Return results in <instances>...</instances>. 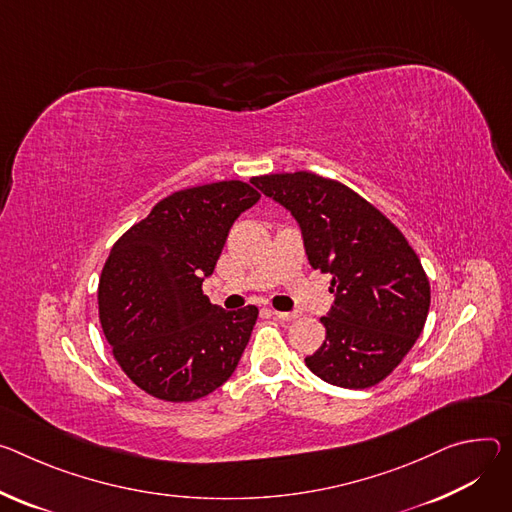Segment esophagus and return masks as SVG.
<instances>
[{
    "label": "esophagus",
    "mask_w": 512,
    "mask_h": 512,
    "mask_svg": "<svg viewBox=\"0 0 512 512\" xmlns=\"http://www.w3.org/2000/svg\"><path fill=\"white\" fill-rule=\"evenodd\" d=\"M271 314L275 316V318H280V320H294L298 314L296 312H280V310H271Z\"/></svg>",
    "instance_id": "34e87169"
}]
</instances>
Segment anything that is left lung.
Instances as JSON below:
<instances>
[{
    "label": "left lung",
    "instance_id": "1",
    "mask_svg": "<svg viewBox=\"0 0 512 512\" xmlns=\"http://www.w3.org/2000/svg\"><path fill=\"white\" fill-rule=\"evenodd\" d=\"M300 222L308 261L331 273L327 339L304 361L320 380L363 390L400 365L423 333L429 277L398 226L345 183L310 171L251 179Z\"/></svg>",
    "mask_w": 512,
    "mask_h": 512
}]
</instances>
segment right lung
<instances>
[{"instance_id":"right-lung-1","label":"right lung","mask_w":512,"mask_h":512,"mask_svg":"<svg viewBox=\"0 0 512 512\" xmlns=\"http://www.w3.org/2000/svg\"><path fill=\"white\" fill-rule=\"evenodd\" d=\"M259 198L239 179L179 190L114 243L98 286L102 331L124 374L153 398H204L237 369L259 310L226 312L202 282L232 222Z\"/></svg>"}]
</instances>
